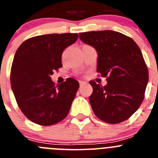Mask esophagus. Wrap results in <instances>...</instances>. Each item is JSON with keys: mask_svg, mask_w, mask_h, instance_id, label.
Masks as SVG:
<instances>
[{"mask_svg": "<svg viewBox=\"0 0 158 158\" xmlns=\"http://www.w3.org/2000/svg\"><path fill=\"white\" fill-rule=\"evenodd\" d=\"M86 84H87V82L86 81H81L80 86H83V85H86Z\"/></svg>", "mask_w": 158, "mask_h": 158, "instance_id": "34e87169", "label": "esophagus"}]
</instances>
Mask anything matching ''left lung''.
I'll return each instance as SVG.
<instances>
[{
  "instance_id": "left-lung-1",
  "label": "left lung",
  "mask_w": 158,
  "mask_h": 158,
  "mask_svg": "<svg viewBox=\"0 0 158 158\" xmlns=\"http://www.w3.org/2000/svg\"><path fill=\"white\" fill-rule=\"evenodd\" d=\"M79 38L96 49V71L101 77H107V84L104 87L89 82L93 89L89 96L93 112L107 123L127 120L144 100L149 81L139 46L131 38L114 31L83 32Z\"/></svg>"
}]
</instances>
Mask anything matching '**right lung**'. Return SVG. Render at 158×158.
Wrapping results in <instances>:
<instances>
[{
  "mask_svg": "<svg viewBox=\"0 0 158 158\" xmlns=\"http://www.w3.org/2000/svg\"><path fill=\"white\" fill-rule=\"evenodd\" d=\"M77 33L35 36L17 49L11 68V87L23 115L31 122L51 126L66 117L79 88L67 78L55 86L51 76L62 66V54L77 40Z\"/></svg>",
  "mask_w": 158,
  "mask_h": 158,
  "instance_id": "add662e5",
  "label": "right lung"
}]
</instances>
